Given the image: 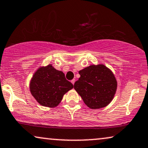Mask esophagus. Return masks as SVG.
Here are the masks:
<instances>
[{
    "mask_svg": "<svg viewBox=\"0 0 148 148\" xmlns=\"http://www.w3.org/2000/svg\"><path fill=\"white\" fill-rule=\"evenodd\" d=\"M71 83H72L73 85H74V83H75V79H72L71 80Z\"/></svg>",
    "mask_w": 148,
    "mask_h": 148,
    "instance_id": "obj_1",
    "label": "esophagus"
}]
</instances>
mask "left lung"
Masks as SVG:
<instances>
[{
	"instance_id": "8db88e82",
	"label": "left lung",
	"mask_w": 148,
	"mask_h": 148,
	"mask_svg": "<svg viewBox=\"0 0 148 148\" xmlns=\"http://www.w3.org/2000/svg\"><path fill=\"white\" fill-rule=\"evenodd\" d=\"M80 77L74 89L88 107L97 109L105 107L111 102L117 89V80L105 65H92L80 70Z\"/></svg>"
}]
</instances>
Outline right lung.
Segmentation results:
<instances>
[{"label":"right lung","mask_w":148,"mask_h":148,"mask_svg":"<svg viewBox=\"0 0 148 148\" xmlns=\"http://www.w3.org/2000/svg\"><path fill=\"white\" fill-rule=\"evenodd\" d=\"M73 87L64 73L57 70L52 65L39 68L30 83V91L37 102L51 108L60 103L63 95Z\"/></svg>","instance_id":"add662e5"}]
</instances>
